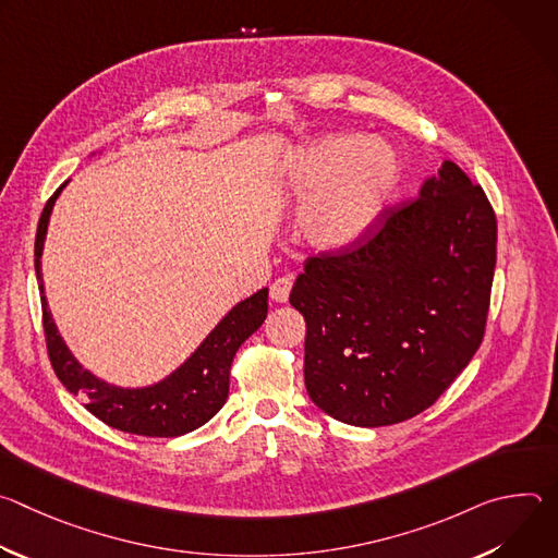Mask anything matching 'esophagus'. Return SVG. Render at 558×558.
I'll use <instances>...</instances> for the list:
<instances>
[{
  "label": "esophagus",
  "instance_id": "esophagus-1",
  "mask_svg": "<svg viewBox=\"0 0 558 558\" xmlns=\"http://www.w3.org/2000/svg\"><path fill=\"white\" fill-rule=\"evenodd\" d=\"M291 287H293V280H291L289 276H282V278L274 280L271 287H269L271 300H274V302H280V304L287 302V300H289V293H291Z\"/></svg>",
  "mask_w": 558,
  "mask_h": 558
}]
</instances>
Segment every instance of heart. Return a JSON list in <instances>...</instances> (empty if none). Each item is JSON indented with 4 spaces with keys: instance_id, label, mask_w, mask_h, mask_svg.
<instances>
[{
    "instance_id": "obj_1",
    "label": "heart",
    "mask_w": 558,
    "mask_h": 558,
    "mask_svg": "<svg viewBox=\"0 0 558 558\" xmlns=\"http://www.w3.org/2000/svg\"><path fill=\"white\" fill-rule=\"evenodd\" d=\"M395 174L392 151L355 134L308 147L287 181L291 196L308 207L302 220L306 241L323 252H342L362 241L395 185Z\"/></svg>"
}]
</instances>
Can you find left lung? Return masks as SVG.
Returning <instances> with one entry per match:
<instances>
[{
    "instance_id": "obj_1",
    "label": "left lung",
    "mask_w": 558,
    "mask_h": 558,
    "mask_svg": "<svg viewBox=\"0 0 558 558\" xmlns=\"http://www.w3.org/2000/svg\"><path fill=\"white\" fill-rule=\"evenodd\" d=\"M495 265V209L450 161L353 247L306 258L289 302L313 404L362 428L430 409L482 347Z\"/></svg>"
}]
</instances>
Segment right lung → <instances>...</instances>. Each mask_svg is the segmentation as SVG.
<instances>
[{"label":"right lung","instance_id":"add662e5","mask_svg":"<svg viewBox=\"0 0 558 558\" xmlns=\"http://www.w3.org/2000/svg\"><path fill=\"white\" fill-rule=\"evenodd\" d=\"M65 185V183H63ZM63 185L48 198L35 235V271L41 293V323L48 360L54 375L72 395L84 397V407L104 424L141 437H179L207 424L225 404L229 392V368L235 351L260 329L267 317V289L235 304L222 323L207 336L198 351L161 384L123 390L112 388L74 362L59 338L50 317L44 282L41 252L52 205Z\"/></svg>","mask_w":558,"mask_h":558}]
</instances>
